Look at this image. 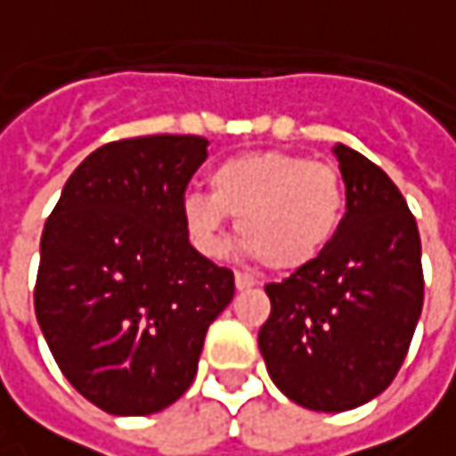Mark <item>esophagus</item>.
Segmentation results:
<instances>
[{"label":"esophagus","instance_id":"34e87169","mask_svg":"<svg viewBox=\"0 0 456 456\" xmlns=\"http://www.w3.org/2000/svg\"><path fill=\"white\" fill-rule=\"evenodd\" d=\"M234 286H237V290H249V288L257 286V281L248 273H234Z\"/></svg>","mask_w":456,"mask_h":456}]
</instances>
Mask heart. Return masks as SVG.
<instances>
[{"mask_svg": "<svg viewBox=\"0 0 456 456\" xmlns=\"http://www.w3.org/2000/svg\"><path fill=\"white\" fill-rule=\"evenodd\" d=\"M208 191L181 201L191 242L204 255L224 249L227 216H237L245 249L270 270H298L337 234L345 214V181L331 163L260 150L222 160Z\"/></svg>", "mask_w": 456, "mask_h": 456, "instance_id": "b5f03b06", "label": "heart"}]
</instances>
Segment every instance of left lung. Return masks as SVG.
Wrapping results in <instances>:
<instances>
[{"instance_id": "obj_1", "label": "left lung", "mask_w": 456, "mask_h": 456, "mask_svg": "<svg viewBox=\"0 0 456 456\" xmlns=\"http://www.w3.org/2000/svg\"><path fill=\"white\" fill-rule=\"evenodd\" d=\"M346 211L319 257L267 283L257 334L273 383L298 406L339 413L380 395L406 360L424 306L421 237L403 193L337 145Z\"/></svg>"}]
</instances>
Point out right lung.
I'll return each instance as SVG.
<instances>
[{
  "label": "right lung",
  "mask_w": 456,
  "mask_h": 456,
  "mask_svg": "<svg viewBox=\"0 0 456 456\" xmlns=\"http://www.w3.org/2000/svg\"><path fill=\"white\" fill-rule=\"evenodd\" d=\"M207 145L196 134L102 145L43 229L37 324L66 380L111 416L175 403L234 296V273L191 248L181 214Z\"/></svg>",
  "instance_id": "1"
}]
</instances>
